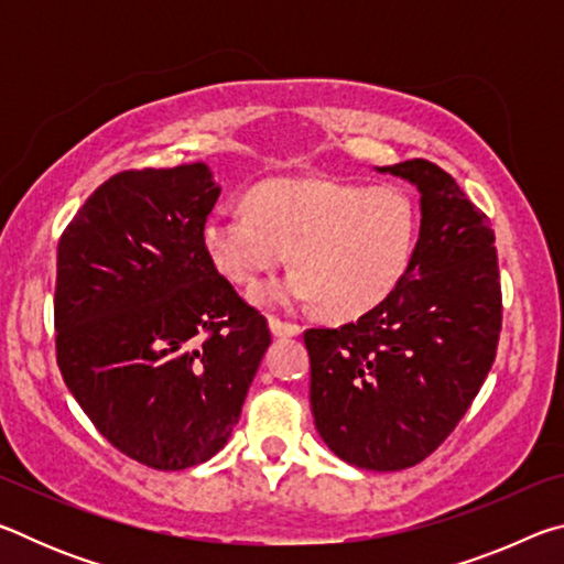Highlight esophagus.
Returning a JSON list of instances; mask_svg holds the SVG:
<instances>
[{"mask_svg": "<svg viewBox=\"0 0 564 564\" xmlns=\"http://www.w3.org/2000/svg\"><path fill=\"white\" fill-rule=\"evenodd\" d=\"M269 328L275 338H293L301 333V326H295V323H285L281 318H269Z\"/></svg>", "mask_w": 564, "mask_h": 564, "instance_id": "34e87169", "label": "esophagus"}]
</instances>
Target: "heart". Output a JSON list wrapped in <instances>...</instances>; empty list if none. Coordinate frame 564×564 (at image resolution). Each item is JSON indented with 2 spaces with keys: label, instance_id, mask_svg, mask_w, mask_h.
<instances>
[{
  "label": "heart",
  "instance_id": "b5f03b06",
  "mask_svg": "<svg viewBox=\"0 0 564 564\" xmlns=\"http://www.w3.org/2000/svg\"><path fill=\"white\" fill-rule=\"evenodd\" d=\"M251 208H216L204 221L208 259L236 285H253L291 251L289 279L261 285L251 301L291 308L318 301L328 316L373 311L410 271L417 208L398 186L330 178H271L248 196Z\"/></svg>",
  "mask_w": 564,
  "mask_h": 564
}]
</instances>
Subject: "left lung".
<instances>
[{
  "instance_id": "left-lung-1",
  "label": "left lung",
  "mask_w": 564,
  "mask_h": 564,
  "mask_svg": "<svg viewBox=\"0 0 564 564\" xmlns=\"http://www.w3.org/2000/svg\"><path fill=\"white\" fill-rule=\"evenodd\" d=\"M420 194L415 259L403 283L340 328L303 333L316 431L340 460L403 470L425 460L488 378L502 295L490 221L425 159L376 169Z\"/></svg>"
}]
</instances>
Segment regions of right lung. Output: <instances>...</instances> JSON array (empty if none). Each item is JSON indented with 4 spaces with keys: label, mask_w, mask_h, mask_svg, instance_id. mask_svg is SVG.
<instances>
[{
    "label": "right lung",
    "mask_w": 564,
    "mask_h": 564,
    "mask_svg": "<svg viewBox=\"0 0 564 564\" xmlns=\"http://www.w3.org/2000/svg\"><path fill=\"white\" fill-rule=\"evenodd\" d=\"M221 186L204 161L123 171L94 191L56 248V362L107 441L154 470L228 443L269 323L208 259Z\"/></svg>",
    "instance_id": "1"
}]
</instances>
